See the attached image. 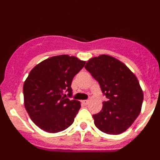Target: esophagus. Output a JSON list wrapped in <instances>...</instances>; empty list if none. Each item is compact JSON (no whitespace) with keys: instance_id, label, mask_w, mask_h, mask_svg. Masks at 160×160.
<instances>
[{"instance_id":"1","label":"esophagus","mask_w":160,"mask_h":160,"mask_svg":"<svg viewBox=\"0 0 160 160\" xmlns=\"http://www.w3.org/2000/svg\"><path fill=\"white\" fill-rule=\"evenodd\" d=\"M88 100H82V103L84 104V105H87L88 104Z\"/></svg>"}]
</instances>
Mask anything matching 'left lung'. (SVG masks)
Instances as JSON below:
<instances>
[{
  "label": "left lung",
  "mask_w": 160,
  "mask_h": 160,
  "mask_svg": "<svg viewBox=\"0 0 160 160\" xmlns=\"http://www.w3.org/2000/svg\"><path fill=\"white\" fill-rule=\"evenodd\" d=\"M98 82L107 102L93 118L96 128L109 135H118L132 125L142 108L143 93L136 76L118 59L102 54L85 66Z\"/></svg>",
  "instance_id": "1"
}]
</instances>
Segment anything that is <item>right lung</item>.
Wrapping results in <instances>:
<instances>
[{"mask_svg":"<svg viewBox=\"0 0 160 160\" xmlns=\"http://www.w3.org/2000/svg\"><path fill=\"white\" fill-rule=\"evenodd\" d=\"M85 63L76 57L62 54L42 61L29 72L23 86L24 104L38 128L57 133L73 123L81 103L66 98L64 93L72 95V80Z\"/></svg>","mask_w":160,"mask_h":160,"instance_id":"obj_1","label":"right lung"}]
</instances>
